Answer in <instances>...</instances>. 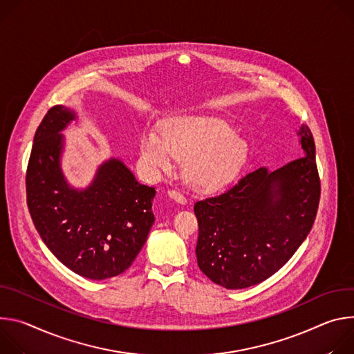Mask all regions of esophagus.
I'll return each mask as SVG.
<instances>
[{"label":"esophagus","mask_w":354,"mask_h":354,"mask_svg":"<svg viewBox=\"0 0 354 354\" xmlns=\"http://www.w3.org/2000/svg\"><path fill=\"white\" fill-rule=\"evenodd\" d=\"M167 194H169V197H170L171 200H174V201L178 203V204H185V203H187V198L184 197V195H183L180 191H177V189H169Z\"/></svg>","instance_id":"obj_1"}]
</instances>
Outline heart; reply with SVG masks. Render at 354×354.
<instances>
[{
	"label": "heart",
	"mask_w": 354,
	"mask_h": 354,
	"mask_svg": "<svg viewBox=\"0 0 354 354\" xmlns=\"http://www.w3.org/2000/svg\"><path fill=\"white\" fill-rule=\"evenodd\" d=\"M140 157L153 171L170 170L185 159L184 178L194 188L215 191L236 180L250 157L249 140L215 113H180L167 118L163 133L153 127L140 138Z\"/></svg>",
	"instance_id": "b5f03b06"
}]
</instances>
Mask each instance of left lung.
Wrapping results in <instances>:
<instances>
[{"mask_svg":"<svg viewBox=\"0 0 354 354\" xmlns=\"http://www.w3.org/2000/svg\"><path fill=\"white\" fill-rule=\"evenodd\" d=\"M297 135L302 157L274 171L260 167L227 191L195 203L200 226L195 253L215 284L242 290L267 280L309 234L321 181L309 128L301 125Z\"/></svg>","mask_w":354,"mask_h":354,"instance_id":"8db88e82","label":"left lung"}]
</instances>
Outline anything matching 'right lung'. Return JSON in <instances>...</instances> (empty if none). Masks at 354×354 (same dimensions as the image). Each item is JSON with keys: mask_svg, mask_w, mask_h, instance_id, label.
I'll list each match as a JSON object with an SVG mask.
<instances>
[{"mask_svg": "<svg viewBox=\"0 0 354 354\" xmlns=\"http://www.w3.org/2000/svg\"><path fill=\"white\" fill-rule=\"evenodd\" d=\"M77 112L56 105L37 127L26 171L33 225L67 268L90 280L120 276L131 267L154 222L153 187L140 184L118 157L102 162L86 188L68 184L62 170V133Z\"/></svg>", "mask_w": 354, "mask_h": 354, "instance_id": "add662e5", "label": "right lung"}]
</instances>
